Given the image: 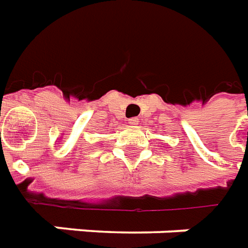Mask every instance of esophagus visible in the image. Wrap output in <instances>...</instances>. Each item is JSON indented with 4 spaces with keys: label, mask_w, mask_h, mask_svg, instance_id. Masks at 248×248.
<instances>
[{
    "label": "esophagus",
    "mask_w": 248,
    "mask_h": 248,
    "mask_svg": "<svg viewBox=\"0 0 248 248\" xmlns=\"http://www.w3.org/2000/svg\"><path fill=\"white\" fill-rule=\"evenodd\" d=\"M128 123H129V125L136 127V125L139 124V119H136V117H132V119H129V120H128Z\"/></svg>",
    "instance_id": "1"
}]
</instances>
